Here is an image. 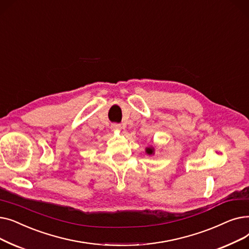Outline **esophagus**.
<instances>
[{"instance_id": "34e87169", "label": "esophagus", "mask_w": 249, "mask_h": 249, "mask_svg": "<svg viewBox=\"0 0 249 249\" xmlns=\"http://www.w3.org/2000/svg\"><path fill=\"white\" fill-rule=\"evenodd\" d=\"M121 128H122L121 124H111V129H112V131H120Z\"/></svg>"}]
</instances>
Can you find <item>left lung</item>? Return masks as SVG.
Returning <instances> with one entry per match:
<instances>
[{
    "label": "left lung",
    "instance_id": "1",
    "mask_svg": "<svg viewBox=\"0 0 249 249\" xmlns=\"http://www.w3.org/2000/svg\"><path fill=\"white\" fill-rule=\"evenodd\" d=\"M146 153L148 154V155H152V154H154V148H152V147L146 148Z\"/></svg>",
    "mask_w": 249,
    "mask_h": 249
}]
</instances>
